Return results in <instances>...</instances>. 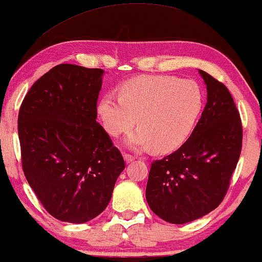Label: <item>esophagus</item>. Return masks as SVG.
<instances>
[{
	"label": "esophagus",
	"mask_w": 262,
	"mask_h": 262,
	"mask_svg": "<svg viewBox=\"0 0 262 262\" xmlns=\"http://www.w3.org/2000/svg\"><path fill=\"white\" fill-rule=\"evenodd\" d=\"M124 159H125V161H126L127 164H128V162H132V161L135 160V159H136V156L131 155V154H127V152H126V154L124 155Z\"/></svg>",
	"instance_id": "esophagus-1"
}]
</instances>
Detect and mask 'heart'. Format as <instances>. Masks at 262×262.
<instances>
[{"label":"heart","instance_id":"obj_1","mask_svg":"<svg viewBox=\"0 0 262 262\" xmlns=\"http://www.w3.org/2000/svg\"><path fill=\"white\" fill-rule=\"evenodd\" d=\"M202 107L203 93L195 80L141 76L125 81L120 96L103 95L97 114L112 136L130 131L138 120L141 127L126 138L128 147L171 151L191 134Z\"/></svg>","mask_w":262,"mask_h":262}]
</instances>
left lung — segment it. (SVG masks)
Returning a JSON list of instances; mask_svg holds the SVG:
<instances>
[{"label":"left lung","mask_w":262,"mask_h":262,"mask_svg":"<svg viewBox=\"0 0 262 262\" xmlns=\"http://www.w3.org/2000/svg\"><path fill=\"white\" fill-rule=\"evenodd\" d=\"M199 72L207 85L201 119L181 148L152 162L145 189L150 209L172 224L201 218L222 203L242 150V121L229 89Z\"/></svg>","instance_id":"obj_1"}]
</instances>
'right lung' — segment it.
I'll return each instance as SVG.
<instances>
[{"label": "right lung", "instance_id": "add662e5", "mask_svg": "<svg viewBox=\"0 0 262 262\" xmlns=\"http://www.w3.org/2000/svg\"><path fill=\"white\" fill-rule=\"evenodd\" d=\"M103 70L61 63L26 94L18 117L23 171L61 222L83 224L106 209L125 161L96 121Z\"/></svg>", "mask_w": 262, "mask_h": 262}]
</instances>
